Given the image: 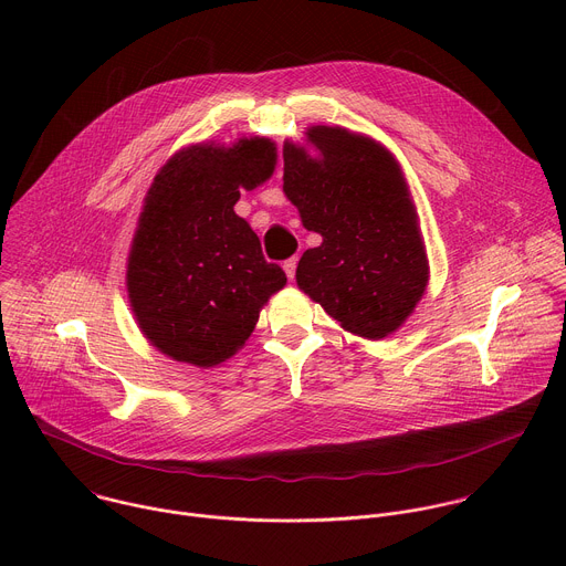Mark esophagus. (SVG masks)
<instances>
[{"mask_svg": "<svg viewBox=\"0 0 566 566\" xmlns=\"http://www.w3.org/2000/svg\"><path fill=\"white\" fill-rule=\"evenodd\" d=\"M295 269H297V258H291V260L284 262V273H286L289 280L295 277Z\"/></svg>", "mask_w": 566, "mask_h": 566, "instance_id": "esophagus-1", "label": "esophagus"}]
</instances>
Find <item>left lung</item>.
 <instances>
[{"label":"left lung","mask_w":566,"mask_h":566,"mask_svg":"<svg viewBox=\"0 0 566 566\" xmlns=\"http://www.w3.org/2000/svg\"><path fill=\"white\" fill-rule=\"evenodd\" d=\"M284 143V195L322 237L304 251L297 289L340 327L380 340L406 322L430 280L417 206L394 154L365 134L313 125Z\"/></svg>","instance_id":"left-lung-1"}]
</instances>
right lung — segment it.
I'll return each mask as SVG.
<instances>
[{"label":"right lung","instance_id":"add662e5","mask_svg":"<svg viewBox=\"0 0 566 566\" xmlns=\"http://www.w3.org/2000/svg\"><path fill=\"white\" fill-rule=\"evenodd\" d=\"M277 147L251 136L197 143L158 170L127 258V297L138 329L160 354L195 367L234 356L286 275L234 212L239 190L273 177Z\"/></svg>","mask_w":566,"mask_h":566}]
</instances>
